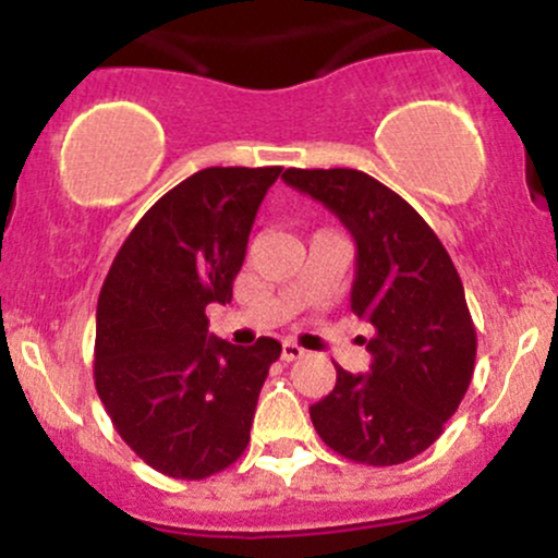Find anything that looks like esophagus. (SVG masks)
Masks as SVG:
<instances>
[{
    "label": "esophagus",
    "mask_w": 558,
    "mask_h": 558,
    "mask_svg": "<svg viewBox=\"0 0 558 558\" xmlns=\"http://www.w3.org/2000/svg\"><path fill=\"white\" fill-rule=\"evenodd\" d=\"M303 355H306V352H303V347H298L295 341H284V344H281V361H301Z\"/></svg>",
    "instance_id": "esophagus-1"
}]
</instances>
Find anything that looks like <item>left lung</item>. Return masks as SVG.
I'll list each match as a JSON object with an SVG mask.
<instances>
[{"label": "left lung", "instance_id": "8db88e82", "mask_svg": "<svg viewBox=\"0 0 558 558\" xmlns=\"http://www.w3.org/2000/svg\"><path fill=\"white\" fill-rule=\"evenodd\" d=\"M281 179L355 239L350 306L374 328L363 339L372 366H336L333 390L308 407L314 428L357 464H404L437 442L472 383L477 333L459 271L426 219L368 173L290 168Z\"/></svg>", "mask_w": 558, "mask_h": 558}]
</instances>
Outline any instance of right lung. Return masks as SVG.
I'll return each instance as SVG.
<instances>
[{
  "instance_id": "obj_1",
  "label": "right lung",
  "mask_w": 558,
  "mask_h": 558,
  "mask_svg": "<svg viewBox=\"0 0 558 558\" xmlns=\"http://www.w3.org/2000/svg\"><path fill=\"white\" fill-rule=\"evenodd\" d=\"M281 168H206L159 197L121 244L97 301L94 385L119 437L157 472L203 480L250 445L281 344L208 333L230 303L257 208Z\"/></svg>"
}]
</instances>
